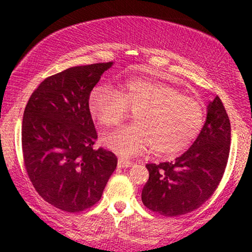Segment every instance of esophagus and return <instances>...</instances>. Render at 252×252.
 I'll return each instance as SVG.
<instances>
[{
    "label": "esophagus",
    "instance_id": "esophagus-1",
    "mask_svg": "<svg viewBox=\"0 0 252 252\" xmlns=\"http://www.w3.org/2000/svg\"><path fill=\"white\" fill-rule=\"evenodd\" d=\"M132 162L131 161L126 160L124 158H118V167L120 168H128V167H131Z\"/></svg>",
    "mask_w": 252,
    "mask_h": 252
}]
</instances>
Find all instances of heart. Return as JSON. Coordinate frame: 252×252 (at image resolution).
Listing matches in <instances>:
<instances>
[{
  "instance_id": "heart-1",
  "label": "heart",
  "mask_w": 252,
  "mask_h": 252,
  "mask_svg": "<svg viewBox=\"0 0 252 252\" xmlns=\"http://www.w3.org/2000/svg\"><path fill=\"white\" fill-rule=\"evenodd\" d=\"M89 111L103 126H116L135 114L136 123L110 132L104 146L124 156L148 150L176 155L196 137L204 123V104L175 86L150 79H131L112 90L96 86L89 96Z\"/></svg>"
}]
</instances>
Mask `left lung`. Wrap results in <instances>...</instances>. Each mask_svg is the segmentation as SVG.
Instances as JSON below:
<instances>
[{
    "label": "left lung",
    "instance_id": "obj_1",
    "mask_svg": "<svg viewBox=\"0 0 252 252\" xmlns=\"http://www.w3.org/2000/svg\"><path fill=\"white\" fill-rule=\"evenodd\" d=\"M230 143V120L217 96L209 104L200 134L187 152L172 162L146 164L149 179L142 189L144 206L164 217L199 209L220 184Z\"/></svg>",
    "mask_w": 252,
    "mask_h": 252
}]
</instances>
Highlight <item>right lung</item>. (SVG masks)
Wrapping results in <instances>:
<instances>
[{
	"label": "right lung",
	"mask_w": 252,
	"mask_h": 252,
	"mask_svg": "<svg viewBox=\"0 0 252 252\" xmlns=\"http://www.w3.org/2000/svg\"><path fill=\"white\" fill-rule=\"evenodd\" d=\"M112 63L74 66L46 78L28 99L21 140L28 178L43 200L65 212L99 201L117 158L94 148L89 96Z\"/></svg>",
	"instance_id": "obj_1"
}]
</instances>
